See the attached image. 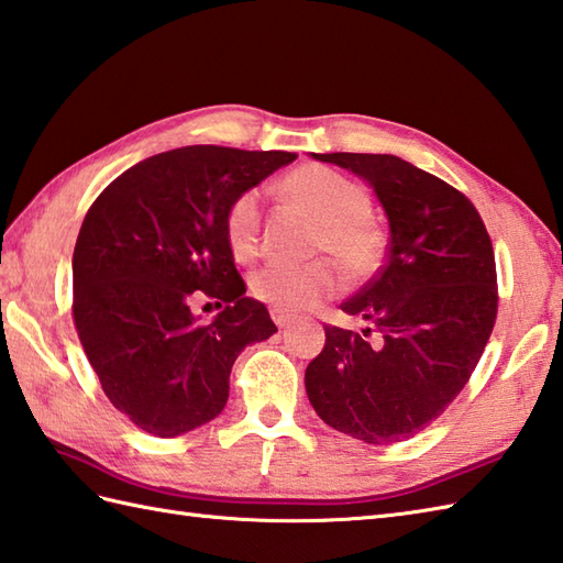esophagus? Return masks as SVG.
Masks as SVG:
<instances>
[{"mask_svg":"<svg viewBox=\"0 0 563 563\" xmlns=\"http://www.w3.org/2000/svg\"><path fill=\"white\" fill-rule=\"evenodd\" d=\"M269 316H272V320H274V324H277V328H286V324L294 320L289 310H282V308H272Z\"/></svg>","mask_w":563,"mask_h":563,"instance_id":"obj_1","label":"esophagus"}]
</instances>
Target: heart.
I'll list each match as a JSON object with an SVG mask.
<instances>
[{
	"label": "heart",
	"mask_w": 563,
	"mask_h": 563,
	"mask_svg": "<svg viewBox=\"0 0 563 563\" xmlns=\"http://www.w3.org/2000/svg\"><path fill=\"white\" fill-rule=\"evenodd\" d=\"M282 195L318 223L310 253L328 255L301 267L265 265L250 279L257 301L282 310H306L342 289V265L349 279L364 282L383 265L387 235L368 214L371 195L364 185L349 180L328 166L308 164L286 173ZM262 199L245 190L231 199L223 214V233L235 260H253L260 253ZM335 262L332 263L329 257Z\"/></svg>",
	"instance_id": "obj_1"
}]
</instances>
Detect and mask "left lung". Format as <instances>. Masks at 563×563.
Segmentation results:
<instances>
[{
    "label": "left lung",
    "mask_w": 563,
    "mask_h": 563,
    "mask_svg": "<svg viewBox=\"0 0 563 563\" xmlns=\"http://www.w3.org/2000/svg\"><path fill=\"white\" fill-rule=\"evenodd\" d=\"M313 158L356 173L376 190L390 245L376 277L342 303L368 328L324 324L306 393L328 427L373 445L402 441L443 415L489 342L498 310L492 239L465 195L402 158Z\"/></svg>",
    "instance_id": "obj_1"
}]
</instances>
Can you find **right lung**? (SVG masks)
Returning a JSON list of instances; mask_svg holds the SVG:
<instances>
[{
    "instance_id": "obj_1",
    "label": "right lung",
    "mask_w": 563,
    "mask_h": 563,
    "mask_svg": "<svg viewBox=\"0 0 563 563\" xmlns=\"http://www.w3.org/2000/svg\"><path fill=\"white\" fill-rule=\"evenodd\" d=\"M289 152L183 146L124 170L86 211L71 257L86 358L112 407L146 433L173 439L221 415L233 361L277 332L245 296L223 214ZM224 306L199 323L189 303Z\"/></svg>"
}]
</instances>
